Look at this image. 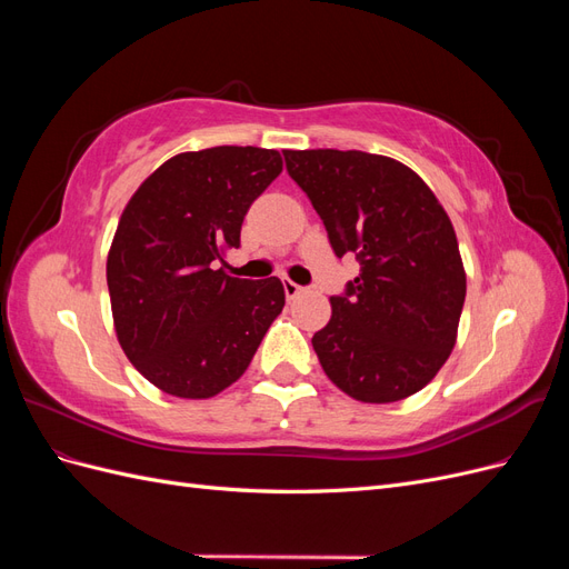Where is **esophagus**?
<instances>
[{"label":"esophagus","instance_id":"34e87169","mask_svg":"<svg viewBox=\"0 0 569 569\" xmlns=\"http://www.w3.org/2000/svg\"><path fill=\"white\" fill-rule=\"evenodd\" d=\"M282 284H284L287 299H297L299 295H303V291H306V287H301V284H297V282H291V280H282Z\"/></svg>","mask_w":569,"mask_h":569}]
</instances>
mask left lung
<instances>
[{
    "mask_svg": "<svg viewBox=\"0 0 569 569\" xmlns=\"http://www.w3.org/2000/svg\"><path fill=\"white\" fill-rule=\"evenodd\" d=\"M282 153L337 258L360 261L313 335L325 375L360 403L408 399L435 380L458 339L468 280L449 213L396 159L356 149Z\"/></svg>",
    "mask_w": 569,
    "mask_h": 569,
    "instance_id": "8db88e82",
    "label": "left lung"
}]
</instances>
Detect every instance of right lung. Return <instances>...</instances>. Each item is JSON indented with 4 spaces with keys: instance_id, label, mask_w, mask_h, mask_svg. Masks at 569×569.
Wrapping results in <instances>:
<instances>
[{
    "instance_id": "add662e5",
    "label": "right lung",
    "mask_w": 569,
    "mask_h": 569,
    "mask_svg": "<svg viewBox=\"0 0 569 569\" xmlns=\"http://www.w3.org/2000/svg\"><path fill=\"white\" fill-rule=\"evenodd\" d=\"M280 173L274 149L184 151L153 170L120 213L107 258L116 337L161 391L211 399L228 389L282 313L278 278L239 280L216 268Z\"/></svg>"
}]
</instances>
